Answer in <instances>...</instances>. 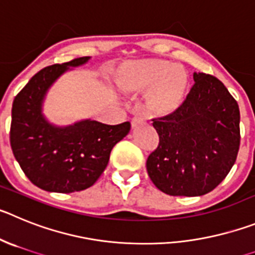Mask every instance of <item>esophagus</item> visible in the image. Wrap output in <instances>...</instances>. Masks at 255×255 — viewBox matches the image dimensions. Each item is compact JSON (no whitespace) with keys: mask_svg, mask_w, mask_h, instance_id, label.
<instances>
[{"mask_svg":"<svg viewBox=\"0 0 255 255\" xmlns=\"http://www.w3.org/2000/svg\"><path fill=\"white\" fill-rule=\"evenodd\" d=\"M142 123H144V119L141 118V117H133V118L130 119V125H132V128H136L137 126L142 125Z\"/></svg>","mask_w":255,"mask_h":255,"instance_id":"1","label":"esophagus"}]
</instances>
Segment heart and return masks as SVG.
Returning <instances> with one entry per match:
<instances>
[{
  "label": "heart",
  "instance_id": "1",
  "mask_svg": "<svg viewBox=\"0 0 255 255\" xmlns=\"http://www.w3.org/2000/svg\"><path fill=\"white\" fill-rule=\"evenodd\" d=\"M117 84L130 94L147 92V109L156 116H170L184 102L189 77L180 66L164 59H141L125 63L117 72Z\"/></svg>",
  "mask_w": 255,
  "mask_h": 255
}]
</instances>
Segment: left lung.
<instances>
[{"instance_id": "8db88e82", "label": "left lung", "mask_w": 255, "mask_h": 255, "mask_svg": "<svg viewBox=\"0 0 255 255\" xmlns=\"http://www.w3.org/2000/svg\"><path fill=\"white\" fill-rule=\"evenodd\" d=\"M194 85L175 113L152 119L157 147L146 167L169 196L196 197L226 178L240 146L239 105L212 75L193 73Z\"/></svg>"}]
</instances>
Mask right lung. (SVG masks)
Here are the masks:
<instances>
[{
    "label": "right lung",
    "mask_w": 255,
    "mask_h": 255,
    "mask_svg": "<svg viewBox=\"0 0 255 255\" xmlns=\"http://www.w3.org/2000/svg\"><path fill=\"white\" fill-rule=\"evenodd\" d=\"M88 61L89 57H80L44 67L13 99V156L29 180L48 192L72 193L91 187L107 167L112 148L130 129L129 122L109 126L88 119L59 128L44 119L42 103L50 85L68 67Z\"/></svg>",
    "instance_id": "obj_1"
}]
</instances>
